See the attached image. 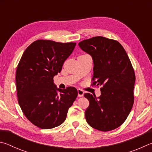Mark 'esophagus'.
Wrapping results in <instances>:
<instances>
[{"instance_id":"1","label":"esophagus","mask_w":152,"mask_h":152,"mask_svg":"<svg viewBox=\"0 0 152 152\" xmlns=\"http://www.w3.org/2000/svg\"><path fill=\"white\" fill-rule=\"evenodd\" d=\"M77 94H78V97H83L84 92H83V91H82V90H81V89H78Z\"/></svg>"}]
</instances>
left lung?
<instances>
[{"label":"left lung","instance_id":"left-lung-1","mask_svg":"<svg viewBox=\"0 0 152 152\" xmlns=\"http://www.w3.org/2000/svg\"><path fill=\"white\" fill-rule=\"evenodd\" d=\"M94 61L93 85L102 86L96 97L84 94L89 102L86 119L93 128L108 132L118 128L126 121L134 102L135 75L126 50L118 41L95 37L79 43Z\"/></svg>","mask_w":152,"mask_h":152}]
</instances>
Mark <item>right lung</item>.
Instances as JSON below:
<instances>
[{"label":"right lung","mask_w":152,"mask_h":152,"mask_svg":"<svg viewBox=\"0 0 152 152\" xmlns=\"http://www.w3.org/2000/svg\"><path fill=\"white\" fill-rule=\"evenodd\" d=\"M75 45L37 40L26 48L17 66L18 104L26 118L40 128L51 129L62 124L77 97L75 87L61 89L53 81Z\"/></svg>","instance_id":"right-lung-1"}]
</instances>
